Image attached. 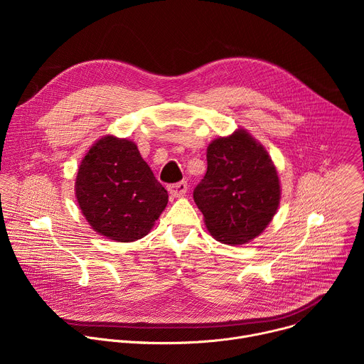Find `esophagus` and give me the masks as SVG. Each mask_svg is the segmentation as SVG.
Segmentation results:
<instances>
[{"label": "esophagus", "instance_id": "esophagus-1", "mask_svg": "<svg viewBox=\"0 0 364 364\" xmlns=\"http://www.w3.org/2000/svg\"><path fill=\"white\" fill-rule=\"evenodd\" d=\"M187 181H180V183H176V184H170L168 186V193L174 197H181L187 193Z\"/></svg>", "mask_w": 364, "mask_h": 364}]
</instances>
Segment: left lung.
I'll return each instance as SVG.
<instances>
[{"mask_svg": "<svg viewBox=\"0 0 364 364\" xmlns=\"http://www.w3.org/2000/svg\"><path fill=\"white\" fill-rule=\"evenodd\" d=\"M210 235L226 245H243L274 219L281 186L268 151L239 128L207 146V171L193 191Z\"/></svg>", "mask_w": 364, "mask_h": 364, "instance_id": "left-lung-1", "label": "left lung"}]
</instances>
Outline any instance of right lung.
Returning <instances> with one entry per match:
<instances>
[{
  "mask_svg": "<svg viewBox=\"0 0 364 364\" xmlns=\"http://www.w3.org/2000/svg\"><path fill=\"white\" fill-rule=\"evenodd\" d=\"M75 191L92 229L115 242L146 236L168 203L135 142L114 135L102 136L86 152Z\"/></svg>",
  "mask_w": 364,
  "mask_h": 364,
  "instance_id": "obj_1",
  "label": "right lung"
}]
</instances>
